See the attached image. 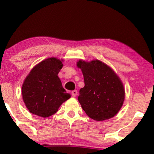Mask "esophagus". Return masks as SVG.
Returning a JSON list of instances; mask_svg holds the SVG:
<instances>
[{"instance_id":"obj_1","label":"esophagus","mask_w":154,"mask_h":154,"mask_svg":"<svg viewBox=\"0 0 154 154\" xmlns=\"http://www.w3.org/2000/svg\"><path fill=\"white\" fill-rule=\"evenodd\" d=\"M71 95H72V97H75L77 95V90H73V91L71 92Z\"/></svg>"}]
</instances>
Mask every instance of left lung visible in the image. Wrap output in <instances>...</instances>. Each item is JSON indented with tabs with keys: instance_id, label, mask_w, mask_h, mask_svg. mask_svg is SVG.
Instances as JSON below:
<instances>
[{
	"instance_id": "1",
	"label": "left lung",
	"mask_w": 154,
	"mask_h": 154,
	"mask_svg": "<svg viewBox=\"0 0 154 154\" xmlns=\"http://www.w3.org/2000/svg\"><path fill=\"white\" fill-rule=\"evenodd\" d=\"M84 87L80 90L78 101L86 114L96 121L114 117L125 100L123 84L117 74L107 64L99 60L86 62L80 60Z\"/></svg>"
}]
</instances>
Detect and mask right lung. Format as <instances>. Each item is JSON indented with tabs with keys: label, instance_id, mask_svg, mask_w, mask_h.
Masks as SVG:
<instances>
[{
	"label": "right lung",
	"instance_id": "add662e5",
	"mask_svg": "<svg viewBox=\"0 0 154 154\" xmlns=\"http://www.w3.org/2000/svg\"><path fill=\"white\" fill-rule=\"evenodd\" d=\"M62 67L61 60L49 57L32 69L22 87L23 100L29 112L49 117L70 98L57 76Z\"/></svg>",
	"mask_w": 154,
	"mask_h": 154
}]
</instances>
